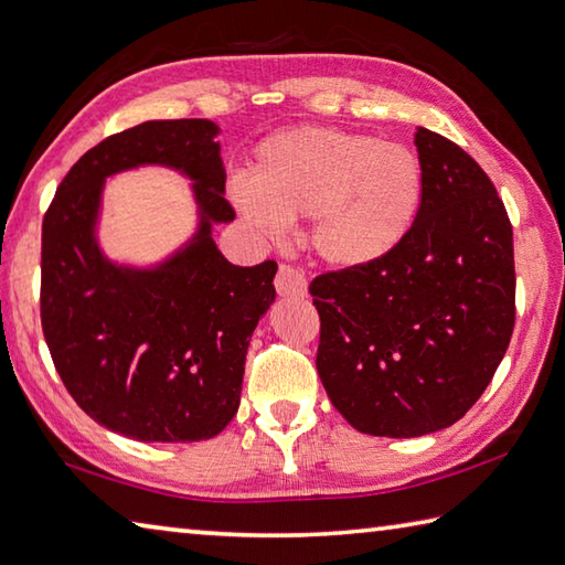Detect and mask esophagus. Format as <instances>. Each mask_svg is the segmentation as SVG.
<instances>
[{"mask_svg":"<svg viewBox=\"0 0 565 565\" xmlns=\"http://www.w3.org/2000/svg\"><path fill=\"white\" fill-rule=\"evenodd\" d=\"M275 290H278L280 297H305L307 295L305 273L292 268V265H280L278 275H275Z\"/></svg>","mask_w":565,"mask_h":565,"instance_id":"obj_1","label":"esophagus"}]
</instances>
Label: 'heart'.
<instances>
[{"mask_svg": "<svg viewBox=\"0 0 565 565\" xmlns=\"http://www.w3.org/2000/svg\"><path fill=\"white\" fill-rule=\"evenodd\" d=\"M231 201L263 238L310 216L307 243L334 270L386 258L413 228L423 167L411 147L334 127H292L258 145Z\"/></svg>", "mask_w": 565, "mask_h": 565, "instance_id": "heart-1", "label": "heart"}]
</instances>
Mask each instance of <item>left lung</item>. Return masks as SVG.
<instances>
[{"mask_svg":"<svg viewBox=\"0 0 565 565\" xmlns=\"http://www.w3.org/2000/svg\"><path fill=\"white\" fill-rule=\"evenodd\" d=\"M423 201L386 258L324 273L317 371L359 433L420 438L475 406L514 332V238L502 199L462 147L418 127Z\"/></svg>","mask_w":565,"mask_h":565,"instance_id":"8db88e82","label":"left lung"}]
</instances>
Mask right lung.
<instances>
[{
    "label": "right lung",
    "mask_w": 565,
    "mask_h": 565,
    "mask_svg": "<svg viewBox=\"0 0 565 565\" xmlns=\"http://www.w3.org/2000/svg\"><path fill=\"white\" fill-rule=\"evenodd\" d=\"M211 120H150L85 152L41 228V327L63 386L95 423L140 443L209 440L241 403L246 354L278 265H233L214 241L236 218ZM167 166L192 179L198 231L147 269L97 241L104 179Z\"/></svg>",
    "instance_id": "add662e5"
}]
</instances>
